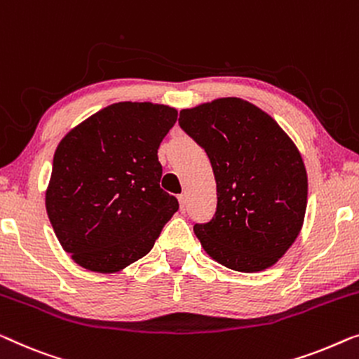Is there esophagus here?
Returning <instances> with one entry per match:
<instances>
[{
	"mask_svg": "<svg viewBox=\"0 0 359 359\" xmlns=\"http://www.w3.org/2000/svg\"><path fill=\"white\" fill-rule=\"evenodd\" d=\"M178 201H180V207H181V210H186V207H188V196L186 194H180L178 196Z\"/></svg>",
	"mask_w": 359,
	"mask_h": 359,
	"instance_id": "obj_1",
	"label": "esophagus"
}]
</instances>
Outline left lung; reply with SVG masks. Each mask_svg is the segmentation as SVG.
<instances>
[{
	"label": "left lung",
	"mask_w": 359,
	"mask_h": 359,
	"mask_svg": "<svg viewBox=\"0 0 359 359\" xmlns=\"http://www.w3.org/2000/svg\"><path fill=\"white\" fill-rule=\"evenodd\" d=\"M180 126L205 150L217 210L196 223L204 251L236 272L272 267L298 238L308 204L299 150L272 116L236 97L180 111Z\"/></svg>",
	"instance_id": "obj_1"
}]
</instances>
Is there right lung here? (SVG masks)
Masks as SVG:
<instances>
[{
  "mask_svg": "<svg viewBox=\"0 0 359 359\" xmlns=\"http://www.w3.org/2000/svg\"><path fill=\"white\" fill-rule=\"evenodd\" d=\"M176 118L167 105L119 102L61 139L45 205L60 244L81 267H128L154 248L178 210V199L160 188L157 155Z\"/></svg>",
  "mask_w": 359,
  "mask_h": 359,
  "instance_id": "obj_1",
  "label": "right lung"
}]
</instances>
